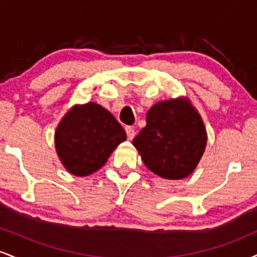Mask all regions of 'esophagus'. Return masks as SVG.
Here are the masks:
<instances>
[{
	"label": "esophagus",
	"mask_w": 257,
	"mask_h": 257,
	"mask_svg": "<svg viewBox=\"0 0 257 257\" xmlns=\"http://www.w3.org/2000/svg\"><path fill=\"white\" fill-rule=\"evenodd\" d=\"M125 133H126V137H128L129 140H133V138L135 137V131L133 126H125Z\"/></svg>",
	"instance_id": "34e87169"
}]
</instances>
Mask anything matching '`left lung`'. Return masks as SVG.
<instances>
[{
  "label": "left lung",
  "mask_w": 257,
  "mask_h": 257,
  "mask_svg": "<svg viewBox=\"0 0 257 257\" xmlns=\"http://www.w3.org/2000/svg\"><path fill=\"white\" fill-rule=\"evenodd\" d=\"M208 135L199 112L186 96L159 101L133 140L144 164L167 180L190 176L205 151Z\"/></svg>",
  "instance_id": "8db88e82"
}]
</instances>
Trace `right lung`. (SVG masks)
I'll use <instances>...</instances> for the list:
<instances>
[{
  "mask_svg": "<svg viewBox=\"0 0 257 257\" xmlns=\"http://www.w3.org/2000/svg\"><path fill=\"white\" fill-rule=\"evenodd\" d=\"M125 140L124 129L111 112L94 101L73 105L54 134L55 151L61 164L79 178L98 172Z\"/></svg>",
  "mask_w": 257,
  "mask_h": 257,
  "instance_id": "obj_1",
  "label": "right lung"
}]
</instances>
